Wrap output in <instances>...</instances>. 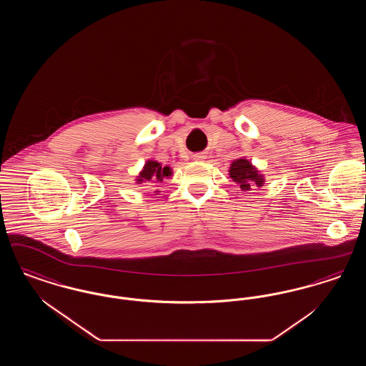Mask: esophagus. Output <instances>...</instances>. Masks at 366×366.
I'll list each match as a JSON object with an SVG mask.
<instances>
[{
  "label": "esophagus",
  "instance_id": "obj_1",
  "mask_svg": "<svg viewBox=\"0 0 366 366\" xmlns=\"http://www.w3.org/2000/svg\"><path fill=\"white\" fill-rule=\"evenodd\" d=\"M193 159H196V160H202V159H204V157H203V155H194Z\"/></svg>",
  "mask_w": 366,
  "mask_h": 366
}]
</instances>
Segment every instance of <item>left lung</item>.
I'll return each mask as SVG.
<instances>
[{"label": "left lung", "mask_w": 366, "mask_h": 366, "mask_svg": "<svg viewBox=\"0 0 366 366\" xmlns=\"http://www.w3.org/2000/svg\"><path fill=\"white\" fill-rule=\"evenodd\" d=\"M230 178L236 182L243 191H251V188L262 187L264 179L258 170L247 160V159H236L229 170Z\"/></svg>", "instance_id": "8db88e82"}]
</instances>
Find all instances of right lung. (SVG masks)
<instances>
[{
    "instance_id": "1",
    "label": "right lung",
    "mask_w": 366,
    "mask_h": 366,
    "mask_svg": "<svg viewBox=\"0 0 366 366\" xmlns=\"http://www.w3.org/2000/svg\"><path fill=\"white\" fill-rule=\"evenodd\" d=\"M170 175H172V169L169 166L162 167L160 163L154 162V160H148L144 166V170L139 173L137 181H139V184L141 182L155 184V182H162L163 178H167Z\"/></svg>"
}]
</instances>
